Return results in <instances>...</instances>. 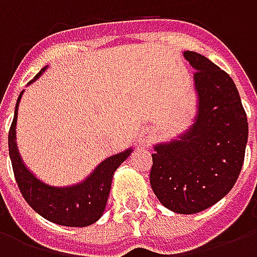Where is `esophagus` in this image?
I'll list each match as a JSON object with an SVG mask.
<instances>
[{
    "label": "esophagus",
    "instance_id": "obj_1",
    "mask_svg": "<svg viewBox=\"0 0 257 257\" xmlns=\"http://www.w3.org/2000/svg\"><path fill=\"white\" fill-rule=\"evenodd\" d=\"M139 143L140 145H146V143H149V136H145V135H142L139 138Z\"/></svg>",
    "mask_w": 257,
    "mask_h": 257
}]
</instances>
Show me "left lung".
<instances>
[{"label": "left lung", "mask_w": 257, "mask_h": 257, "mask_svg": "<svg viewBox=\"0 0 257 257\" xmlns=\"http://www.w3.org/2000/svg\"><path fill=\"white\" fill-rule=\"evenodd\" d=\"M198 115L179 140L157 145L151 189L165 208L191 215L209 208L237 182L248 142V119L231 77L193 51Z\"/></svg>", "instance_id": "8db88e82"}]
</instances>
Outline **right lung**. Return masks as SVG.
<instances>
[{
	"instance_id": "add662e5",
	"label": "right lung",
	"mask_w": 257,
	"mask_h": 257,
	"mask_svg": "<svg viewBox=\"0 0 257 257\" xmlns=\"http://www.w3.org/2000/svg\"><path fill=\"white\" fill-rule=\"evenodd\" d=\"M47 67H44L33 78L36 81ZM30 81V84L33 82ZM23 93V92H22ZM19 95L16 108H15L14 121L11 123L8 134L9 157L12 162L15 179L23 198L27 201L37 213H40L47 220L67 227H85L89 226L100 219V216L106 208L107 198L111 189L112 175L121 164H122L132 149L108 157L96 168L89 178H86L82 183L71 187H51L42 183L33 173L25 167L19 156V151L15 142V128L18 118V106L22 97Z\"/></svg>"
}]
</instances>
